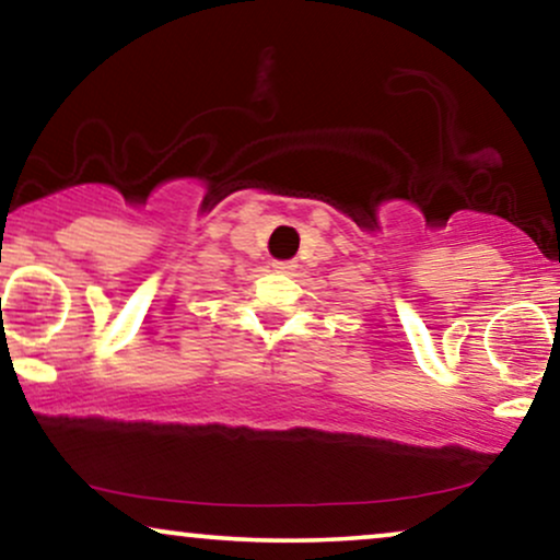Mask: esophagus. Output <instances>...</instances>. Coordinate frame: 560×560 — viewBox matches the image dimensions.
Here are the masks:
<instances>
[{"instance_id":"1","label":"esophagus","mask_w":560,"mask_h":560,"mask_svg":"<svg viewBox=\"0 0 560 560\" xmlns=\"http://www.w3.org/2000/svg\"><path fill=\"white\" fill-rule=\"evenodd\" d=\"M275 272H282V275H293L298 270L295 262H275Z\"/></svg>"}]
</instances>
